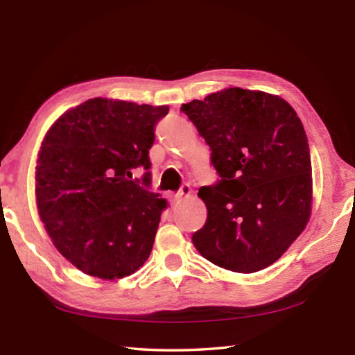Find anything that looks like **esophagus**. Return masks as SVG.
<instances>
[{
	"mask_svg": "<svg viewBox=\"0 0 355 355\" xmlns=\"http://www.w3.org/2000/svg\"><path fill=\"white\" fill-rule=\"evenodd\" d=\"M187 195H191V186L187 184V183H183L182 187H180V189L177 191L175 198L180 200V198H183V197H187Z\"/></svg>",
	"mask_w": 355,
	"mask_h": 355,
	"instance_id": "obj_1",
	"label": "esophagus"
}]
</instances>
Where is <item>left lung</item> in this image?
Segmentation results:
<instances>
[{
	"instance_id": "left-lung-1",
	"label": "left lung",
	"mask_w": 355,
	"mask_h": 355,
	"mask_svg": "<svg viewBox=\"0 0 355 355\" xmlns=\"http://www.w3.org/2000/svg\"><path fill=\"white\" fill-rule=\"evenodd\" d=\"M182 110L210 148L218 173L200 187L207 220L192 235L215 266L254 273L296 239L311 210V155L304 125L277 96L227 88Z\"/></svg>"
}]
</instances>
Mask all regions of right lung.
Masks as SVG:
<instances>
[{
	"label": "right lung",
	"mask_w": 355,
	"mask_h": 355,
	"mask_svg": "<svg viewBox=\"0 0 355 355\" xmlns=\"http://www.w3.org/2000/svg\"><path fill=\"white\" fill-rule=\"evenodd\" d=\"M168 107L96 97L67 111L45 135L36 202L64 258L120 279L149 258L166 201L149 191V149ZM146 169L141 180L132 171Z\"/></svg>",
	"instance_id": "obj_1"
}]
</instances>
